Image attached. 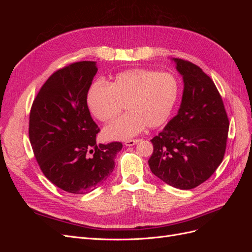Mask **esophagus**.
Here are the masks:
<instances>
[{
    "instance_id": "34e87169",
    "label": "esophagus",
    "mask_w": 252,
    "mask_h": 252,
    "mask_svg": "<svg viewBox=\"0 0 252 252\" xmlns=\"http://www.w3.org/2000/svg\"><path fill=\"white\" fill-rule=\"evenodd\" d=\"M140 140H129V141H126L124 143V145H125V146H133V145H135Z\"/></svg>"
}]
</instances>
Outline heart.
Instances as JSON below:
<instances>
[{
  "mask_svg": "<svg viewBox=\"0 0 252 252\" xmlns=\"http://www.w3.org/2000/svg\"><path fill=\"white\" fill-rule=\"evenodd\" d=\"M178 95V81L172 74L129 69L117 74L109 84H93L87 94V107L96 120L108 123L126 106L128 112L104 129L105 138L124 141L146 126L157 128L166 123Z\"/></svg>",
  "mask_w": 252,
  "mask_h": 252,
  "instance_id": "heart-1",
  "label": "heart"
}]
</instances>
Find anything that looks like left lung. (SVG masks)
I'll list each match as a JSON object with an SVG mask.
<instances>
[{
	"label": "left lung",
	"mask_w": 252,
	"mask_h": 252,
	"mask_svg": "<svg viewBox=\"0 0 252 252\" xmlns=\"http://www.w3.org/2000/svg\"><path fill=\"white\" fill-rule=\"evenodd\" d=\"M173 60L184 81L181 107L151 140L148 164L166 184L187 190L207 181L222 163L229 120L210 77L189 61Z\"/></svg>",
	"instance_id": "8db88e82"
}]
</instances>
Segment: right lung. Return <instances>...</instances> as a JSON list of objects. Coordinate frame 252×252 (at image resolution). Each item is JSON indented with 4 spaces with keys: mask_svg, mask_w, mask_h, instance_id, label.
<instances>
[{
    "mask_svg": "<svg viewBox=\"0 0 252 252\" xmlns=\"http://www.w3.org/2000/svg\"><path fill=\"white\" fill-rule=\"evenodd\" d=\"M97 71L82 61L53 72L33 100L29 140L37 164L52 184L69 193L93 191L113 171L121 142L96 145L100 132L87 107Z\"/></svg>",
    "mask_w": 252,
    "mask_h": 252,
    "instance_id": "obj_1",
    "label": "right lung"
}]
</instances>
